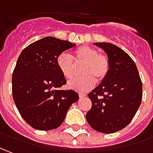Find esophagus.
Listing matches in <instances>:
<instances>
[{"label": "esophagus", "instance_id": "esophagus-1", "mask_svg": "<svg viewBox=\"0 0 153 153\" xmlns=\"http://www.w3.org/2000/svg\"><path fill=\"white\" fill-rule=\"evenodd\" d=\"M86 96H87V94H86V93H83V92H80V93H79V97H80V98L85 97Z\"/></svg>", "mask_w": 153, "mask_h": 153}]
</instances>
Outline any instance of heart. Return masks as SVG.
Returning a JSON list of instances; mask_svg holds the SVG:
<instances>
[{"mask_svg":"<svg viewBox=\"0 0 153 153\" xmlns=\"http://www.w3.org/2000/svg\"><path fill=\"white\" fill-rule=\"evenodd\" d=\"M76 64H84L82 68V76L74 79L68 84L71 89L77 91H87L96 85V80L102 82L106 79L110 71V62L106 55L99 54L98 51L91 46H82L73 51V58L62 52L56 58L59 71L66 80L73 78Z\"/></svg>","mask_w":153,"mask_h":153,"instance_id":"1","label":"heart"}]
</instances>
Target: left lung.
I'll return each mask as SVG.
<instances>
[{"instance_id": "obj_1", "label": "left lung", "mask_w": 153, "mask_h": 153, "mask_svg": "<svg viewBox=\"0 0 153 153\" xmlns=\"http://www.w3.org/2000/svg\"><path fill=\"white\" fill-rule=\"evenodd\" d=\"M94 45L107 53L110 71L88 94L91 108L86 118L96 131L113 133L127 127L134 117L143 98V84L137 67L127 52L111 43Z\"/></svg>"}]
</instances>
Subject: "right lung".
<instances>
[{"mask_svg": "<svg viewBox=\"0 0 153 153\" xmlns=\"http://www.w3.org/2000/svg\"><path fill=\"white\" fill-rule=\"evenodd\" d=\"M76 46L47 36L26 46L12 73V96L22 118L36 130L48 131L63 123L72 103L79 99L73 90H59L66 83L56 58Z\"/></svg>", "mask_w": 153, "mask_h": 153, "instance_id": "obj_1", "label": "right lung"}]
</instances>
